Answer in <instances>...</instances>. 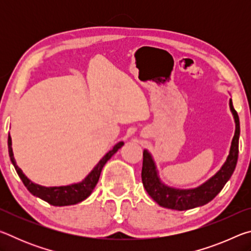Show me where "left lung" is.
<instances>
[{"instance_id": "left-lung-1", "label": "left lung", "mask_w": 251, "mask_h": 251, "mask_svg": "<svg viewBox=\"0 0 251 251\" xmlns=\"http://www.w3.org/2000/svg\"><path fill=\"white\" fill-rule=\"evenodd\" d=\"M229 105H230V109L236 123V130L231 142L230 151H229L227 160L225 161L220 171L214 177H211L209 180H207L205 184L197 187V188L180 190L165 186L157 176L155 163L151 154L147 151H144L142 181L148 195L159 206L169 208V209L187 210L198 206L206 205L207 202H209L217 196L220 190L224 188V186L226 185L237 165L240 135L239 116H238L236 109L233 108L231 100L229 101Z\"/></svg>"}]
</instances>
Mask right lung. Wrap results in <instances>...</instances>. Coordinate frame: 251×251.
Masks as SVG:
<instances>
[{"mask_svg": "<svg viewBox=\"0 0 251 251\" xmlns=\"http://www.w3.org/2000/svg\"><path fill=\"white\" fill-rule=\"evenodd\" d=\"M124 145V143L120 142L113 147L112 151H109L103 158H101L99 164L96 165L94 169L88 174L87 177L85 178L83 181L78 182V184L70 185V186H61V187H43L37 184H34L28 178L24 175L23 172L18 167L15 163L13 151H12V141L11 136L8 135L7 139V146H8V154H10V158L12 164L14 165V168L18 175L22 179L24 186L26 187L27 190L34 196L43 199L50 205L53 206H70L75 205L83 201L92 194L93 189L95 188L97 181L100 179V172L103 169L104 165L107 163V160L112 157L115 152L120 150V148Z\"/></svg>", "mask_w": 251, "mask_h": 251, "instance_id": "add662e5", "label": "right lung"}]
</instances>
